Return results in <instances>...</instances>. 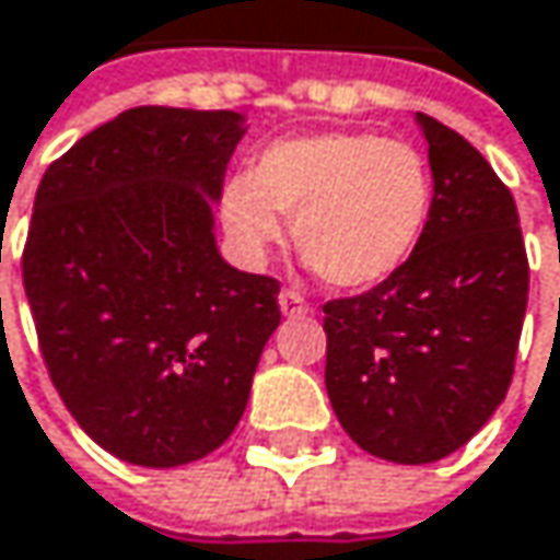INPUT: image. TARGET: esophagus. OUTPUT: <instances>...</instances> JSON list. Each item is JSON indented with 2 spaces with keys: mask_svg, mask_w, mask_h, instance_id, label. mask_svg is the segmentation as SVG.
<instances>
[{
  "mask_svg": "<svg viewBox=\"0 0 560 560\" xmlns=\"http://www.w3.org/2000/svg\"><path fill=\"white\" fill-rule=\"evenodd\" d=\"M279 307L284 317H301V314H307V311H311V304L304 301V294H301V291H294V288H284V291H281Z\"/></svg>",
  "mask_w": 560,
  "mask_h": 560,
  "instance_id": "esophagus-1",
  "label": "esophagus"
}]
</instances>
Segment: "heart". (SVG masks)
Listing matches in <instances>:
<instances>
[{"label": "heart", "instance_id": "b5f03b06", "mask_svg": "<svg viewBox=\"0 0 560 560\" xmlns=\"http://www.w3.org/2000/svg\"><path fill=\"white\" fill-rule=\"evenodd\" d=\"M236 246L266 256L281 240L279 213L304 262L334 288H370L418 249L434 213L428 159L376 132H317L269 145L223 190Z\"/></svg>", "mask_w": 560, "mask_h": 560}]
</instances>
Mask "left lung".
<instances>
[{
    "label": "left lung",
    "mask_w": 560,
    "mask_h": 560,
    "mask_svg": "<svg viewBox=\"0 0 560 560\" xmlns=\"http://www.w3.org/2000/svg\"><path fill=\"white\" fill-rule=\"evenodd\" d=\"M434 213L415 256L370 291L324 304V383L343 431L373 457L434 464L505 398L528 304L518 210L454 129L418 113Z\"/></svg>",
    "instance_id": "1"
}]
</instances>
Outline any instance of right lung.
Segmentation results:
<instances>
[{
    "label": "right lung",
    "mask_w": 560,
    "mask_h": 560,
    "mask_svg": "<svg viewBox=\"0 0 560 560\" xmlns=\"http://www.w3.org/2000/svg\"><path fill=\"white\" fill-rule=\"evenodd\" d=\"M243 113L136 106L55 159L22 281L42 360L73 421L113 457L180 467L240 424L279 279L226 266L210 197Z\"/></svg>",
    "instance_id": "obj_1"
}]
</instances>
